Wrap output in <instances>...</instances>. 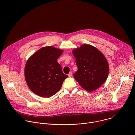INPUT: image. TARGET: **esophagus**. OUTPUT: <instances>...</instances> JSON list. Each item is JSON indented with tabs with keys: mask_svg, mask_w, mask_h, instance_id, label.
<instances>
[{
	"mask_svg": "<svg viewBox=\"0 0 135 135\" xmlns=\"http://www.w3.org/2000/svg\"><path fill=\"white\" fill-rule=\"evenodd\" d=\"M68 76L69 77H71L72 76V75H73V73H72V72H70L69 74H68Z\"/></svg>",
	"mask_w": 135,
	"mask_h": 135,
	"instance_id": "34e87169",
	"label": "esophagus"
}]
</instances>
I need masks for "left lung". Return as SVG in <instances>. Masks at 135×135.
<instances>
[{"mask_svg": "<svg viewBox=\"0 0 135 135\" xmlns=\"http://www.w3.org/2000/svg\"><path fill=\"white\" fill-rule=\"evenodd\" d=\"M73 53L78 68L74 77L83 89L93 91L105 82L109 66L100 51L92 45L84 44L73 51Z\"/></svg>", "mask_w": 135, "mask_h": 135, "instance_id": "1", "label": "left lung"}]
</instances>
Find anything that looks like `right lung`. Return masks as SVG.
Wrapping results in <instances>:
<instances>
[{"label": "right lung", "instance_id": "add662e5", "mask_svg": "<svg viewBox=\"0 0 135 135\" xmlns=\"http://www.w3.org/2000/svg\"><path fill=\"white\" fill-rule=\"evenodd\" d=\"M62 52L53 46L44 47L28 60L25 69V79L34 93L49 98L60 90L64 81L68 77L57 61Z\"/></svg>", "mask_w": 135, "mask_h": 135}]
</instances>
